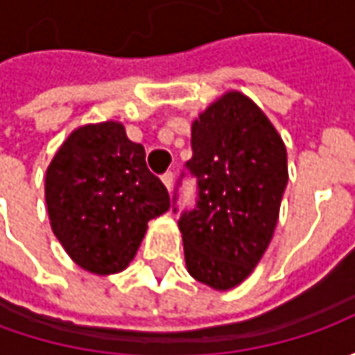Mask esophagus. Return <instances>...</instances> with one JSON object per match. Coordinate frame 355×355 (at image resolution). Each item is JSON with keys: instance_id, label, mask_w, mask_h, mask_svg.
<instances>
[{"instance_id": "34e87169", "label": "esophagus", "mask_w": 355, "mask_h": 355, "mask_svg": "<svg viewBox=\"0 0 355 355\" xmlns=\"http://www.w3.org/2000/svg\"><path fill=\"white\" fill-rule=\"evenodd\" d=\"M162 182H164V185L171 191V189H173V173H171V171H166V173L162 175Z\"/></svg>"}]
</instances>
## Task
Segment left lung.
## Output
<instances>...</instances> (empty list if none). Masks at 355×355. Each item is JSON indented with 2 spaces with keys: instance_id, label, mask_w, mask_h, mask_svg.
Wrapping results in <instances>:
<instances>
[{
  "instance_id": "1",
  "label": "left lung",
  "mask_w": 355,
  "mask_h": 355,
  "mask_svg": "<svg viewBox=\"0 0 355 355\" xmlns=\"http://www.w3.org/2000/svg\"><path fill=\"white\" fill-rule=\"evenodd\" d=\"M191 150L185 168L198 180V203L178 221L185 265L199 282L229 291L272 239L288 184L286 148L265 112L229 90L193 120Z\"/></svg>"
}]
</instances>
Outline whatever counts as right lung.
<instances>
[{"label":"right lung","mask_w":355,"mask_h":355,"mask_svg":"<svg viewBox=\"0 0 355 355\" xmlns=\"http://www.w3.org/2000/svg\"><path fill=\"white\" fill-rule=\"evenodd\" d=\"M45 201L55 237L94 275L124 270L148 221L170 209V193L146 166L142 144L120 122L76 128L51 159Z\"/></svg>","instance_id":"right-lung-1"}]
</instances>
